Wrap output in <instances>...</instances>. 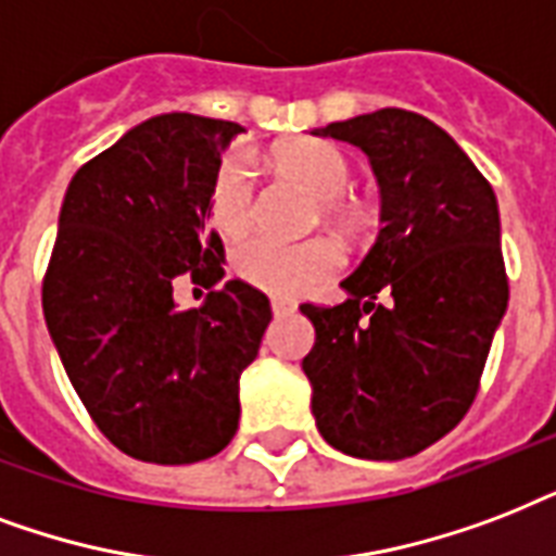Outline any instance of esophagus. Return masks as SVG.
Listing matches in <instances>:
<instances>
[{"label":"esophagus","instance_id":"esophagus-1","mask_svg":"<svg viewBox=\"0 0 556 556\" xmlns=\"http://www.w3.org/2000/svg\"><path fill=\"white\" fill-rule=\"evenodd\" d=\"M273 313L275 316H290V313H295V304L287 299H273Z\"/></svg>","mask_w":556,"mask_h":556}]
</instances>
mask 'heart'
I'll list each match as a JSON object with an SVG mask.
<instances>
[{
  "mask_svg": "<svg viewBox=\"0 0 556 556\" xmlns=\"http://www.w3.org/2000/svg\"><path fill=\"white\" fill-rule=\"evenodd\" d=\"M278 165L321 202H337L351 185V165L345 156L337 148L318 141H301L281 150ZM208 217L211 226L226 238H240L252 226L255 182H252V170L240 156H229L219 165L211 182ZM339 264H342V252L327 238L287 243L269 235H255L243 240L231 255V269L240 281L273 295H301L313 290L318 281L337 273Z\"/></svg>",
  "mask_w": 556,
  "mask_h": 556,
  "instance_id": "1",
  "label": "heart"
}]
</instances>
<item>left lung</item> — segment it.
I'll return each instance as SVG.
<instances>
[{"label": "left lung", "mask_w": 556, "mask_h": 556, "mask_svg": "<svg viewBox=\"0 0 556 556\" xmlns=\"http://www.w3.org/2000/svg\"><path fill=\"white\" fill-rule=\"evenodd\" d=\"M354 144L380 185L382 229L339 283L337 307L301 304L309 406L333 450L400 462L458 426L507 309L502 223L490 182L450 132L408 110L313 130Z\"/></svg>", "instance_id": "left-lung-1"}]
</instances>
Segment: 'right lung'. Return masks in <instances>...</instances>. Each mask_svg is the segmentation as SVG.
Segmentation results:
<instances>
[{
  "label": "right lung",
  "instance_id": "add662e5",
  "mask_svg": "<svg viewBox=\"0 0 556 556\" xmlns=\"http://www.w3.org/2000/svg\"><path fill=\"white\" fill-rule=\"evenodd\" d=\"M240 132L219 118L153 115L86 162L60 205L46 327L98 429L139 462H202L238 432L240 374L269 327V299L226 281L179 309L174 281L188 273L214 287L226 275L208 193Z\"/></svg>",
  "mask_w": 556,
  "mask_h": 556
}]
</instances>
